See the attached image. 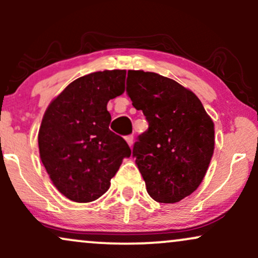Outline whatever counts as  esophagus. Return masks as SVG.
Returning <instances> with one entry per match:
<instances>
[{
  "label": "esophagus",
  "instance_id": "1",
  "mask_svg": "<svg viewBox=\"0 0 258 258\" xmlns=\"http://www.w3.org/2000/svg\"><path fill=\"white\" fill-rule=\"evenodd\" d=\"M126 142H127V144H128L130 147H132L133 146V142H135V139H133V136H127Z\"/></svg>",
  "mask_w": 258,
  "mask_h": 258
}]
</instances>
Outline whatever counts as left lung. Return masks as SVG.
<instances>
[{"label":"left lung","mask_w":258,"mask_h":258,"mask_svg":"<svg viewBox=\"0 0 258 258\" xmlns=\"http://www.w3.org/2000/svg\"><path fill=\"white\" fill-rule=\"evenodd\" d=\"M126 91L149 122L132 152L148 194L158 203H178L205 177L215 149L214 121L193 92L159 74L128 70Z\"/></svg>","instance_id":"1"}]
</instances>
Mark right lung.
<instances>
[{
  "label": "right lung",
  "instance_id": "add662e5",
  "mask_svg": "<svg viewBox=\"0 0 258 258\" xmlns=\"http://www.w3.org/2000/svg\"><path fill=\"white\" fill-rule=\"evenodd\" d=\"M126 70L76 79L49 103L38 131L40 158L55 188L75 203H91L110 186L128 144L109 130L106 105L125 92Z\"/></svg>",
  "mask_w": 258,
  "mask_h": 258
}]
</instances>
